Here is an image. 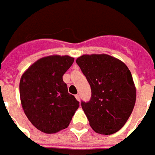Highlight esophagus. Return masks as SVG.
<instances>
[{"instance_id": "esophagus-1", "label": "esophagus", "mask_w": 155, "mask_h": 155, "mask_svg": "<svg viewBox=\"0 0 155 155\" xmlns=\"http://www.w3.org/2000/svg\"><path fill=\"white\" fill-rule=\"evenodd\" d=\"M75 97H76V98L78 99V101L80 100V95H79V94H76Z\"/></svg>"}]
</instances>
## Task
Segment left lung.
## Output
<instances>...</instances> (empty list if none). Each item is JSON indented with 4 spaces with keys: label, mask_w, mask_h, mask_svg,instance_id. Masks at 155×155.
I'll return each mask as SVG.
<instances>
[{
    "label": "left lung",
    "mask_w": 155,
    "mask_h": 155,
    "mask_svg": "<svg viewBox=\"0 0 155 155\" xmlns=\"http://www.w3.org/2000/svg\"><path fill=\"white\" fill-rule=\"evenodd\" d=\"M92 90L81 105L90 126L101 134H113L125 124L135 104L136 89L124 63L107 54L83 55L76 60Z\"/></svg>",
    "instance_id": "obj_1"
}]
</instances>
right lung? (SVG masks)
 <instances>
[{
    "label": "right lung",
    "mask_w": 155,
    "mask_h": 155,
    "mask_svg": "<svg viewBox=\"0 0 155 155\" xmlns=\"http://www.w3.org/2000/svg\"><path fill=\"white\" fill-rule=\"evenodd\" d=\"M73 62L74 58L69 56H49L39 59L21 76L20 97L23 110L41 132L54 134L68 128L79 107L62 80Z\"/></svg>",
    "instance_id": "add662e5"
}]
</instances>
